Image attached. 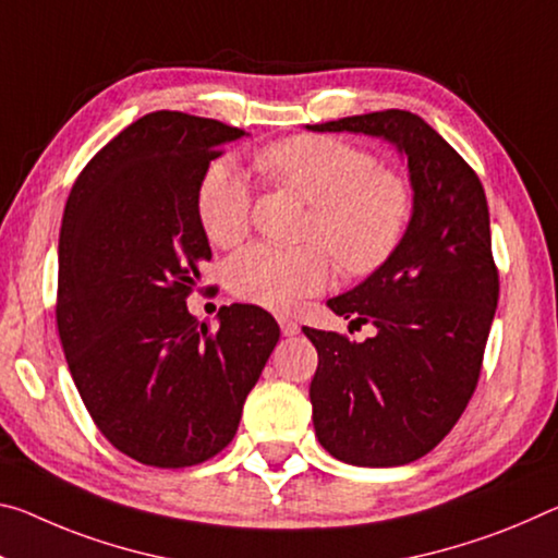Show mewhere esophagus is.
<instances>
[{
  "instance_id": "34e87169",
  "label": "esophagus",
  "mask_w": 558,
  "mask_h": 558,
  "mask_svg": "<svg viewBox=\"0 0 558 558\" xmlns=\"http://www.w3.org/2000/svg\"><path fill=\"white\" fill-rule=\"evenodd\" d=\"M278 323H280V330H282V335H286V338H293V335L300 332V325H298V320H293V317L280 315Z\"/></svg>"
}]
</instances>
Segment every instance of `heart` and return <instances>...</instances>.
I'll return each mask as SVG.
<instances>
[{"instance_id":"heart-1","label":"heart","mask_w":558,"mask_h":558,"mask_svg":"<svg viewBox=\"0 0 558 558\" xmlns=\"http://www.w3.org/2000/svg\"><path fill=\"white\" fill-rule=\"evenodd\" d=\"M258 168L311 203L303 247L253 243L226 265V282L253 305L288 311L332 278V258L352 276L379 268L400 245L412 201L404 181L379 171L375 156L330 136H295L265 148ZM201 228L216 245H235L251 223V189L231 161H216L198 185ZM317 242H323L325 252Z\"/></svg>"}]
</instances>
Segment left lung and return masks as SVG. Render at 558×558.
<instances>
[{
    "instance_id": "8db88e82",
    "label": "left lung",
    "mask_w": 558,
    "mask_h": 558,
    "mask_svg": "<svg viewBox=\"0 0 558 558\" xmlns=\"http://www.w3.org/2000/svg\"><path fill=\"white\" fill-rule=\"evenodd\" d=\"M307 129L377 136L407 156L414 196L400 245L357 288L327 300L377 335L352 342L303 332L317 350L311 402L320 445L357 466L410 464L449 435L482 373L499 300L482 181L417 113L387 109Z\"/></svg>"
}]
</instances>
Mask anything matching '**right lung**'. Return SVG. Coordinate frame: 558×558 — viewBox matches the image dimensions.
Segmentation results:
<instances>
[{
	"mask_svg": "<svg viewBox=\"0 0 558 558\" xmlns=\"http://www.w3.org/2000/svg\"><path fill=\"white\" fill-rule=\"evenodd\" d=\"M245 131L154 111L78 173L59 233L57 327L101 435L131 459L179 470L231 445L247 392L280 338L258 305L218 311L210 330L185 298L210 260L196 196Z\"/></svg>",
	"mask_w": 558,
	"mask_h": 558,
	"instance_id": "add662e5",
	"label": "right lung"
}]
</instances>
